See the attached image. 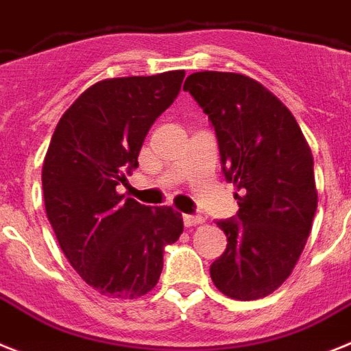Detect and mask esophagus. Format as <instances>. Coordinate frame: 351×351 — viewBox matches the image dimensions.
<instances>
[{"mask_svg":"<svg viewBox=\"0 0 351 351\" xmlns=\"http://www.w3.org/2000/svg\"><path fill=\"white\" fill-rule=\"evenodd\" d=\"M182 221H184V226L186 227H193V226H199V223H202V221H204V218L197 217V215H184V217H182Z\"/></svg>","mask_w":351,"mask_h":351,"instance_id":"1","label":"esophagus"}]
</instances>
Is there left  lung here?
<instances>
[{
    "mask_svg": "<svg viewBox=\"0 0 351 351\" xmlns=\"http://www.w3.org/2000/svg\"><path fill=\"white\" fill-rule=\"evenodd\" d=\"M182 90L209 117L223 176L239 191L238 217L217 221L227 248L209 268L213 282L236 300L268 296L291 275L318 208L309 143L293 113L252 77L204 71Z\"/></svg>",
    "mask_w": 351,
    "mask_h": 351,
    "instance_id": "obj_1",
    "label": "left lung"
}]
</instances>
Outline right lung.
<instances>
[{"label":"right lung","instance_id":"1","mask_svg":"<svg viewBox=\"0 0 351 351\" xmlns=\"http://www.w3.org/2000/svg\"><path fill=\"white\" fill-rule=\"evenodd\" d=\"M184 71L103 80L56 125L42 165L47 218L71 266L101 295L136 298L158 284L181 213L117 193L138 167L151 125L173 103Z\"/></svg>","mask_w":351,"mask_h":351}]
</instances>
